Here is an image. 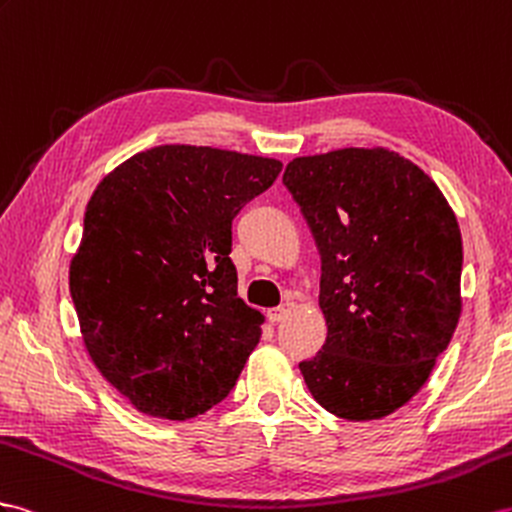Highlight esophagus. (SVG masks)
Wrapping results in <instances>:
<instances>
[{
	"label": "esophagus",
	"instance_id": "34e87169",
	"mask_svg": "<svg viewBox=\"0 0 512 512\" xmlns=\"http://www.w3.org/2000/svg\"><path fill=\"white\" fill-rule=\"evenodd\" d=\"M296 309V303L294 300H285L283 305H279L277 309H270L268 311V320L270 322H283L287 316H290V313Z\"/></svg>",
	"mask_w": 512,
	"mask_h": 512
}]
</instances>
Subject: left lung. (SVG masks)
<instances>
[{"instance_id":"obj_1","label":"left lung","mask_w":512,"mask_h":512,"mask_svg":"<svg viewBox=\"0 0 512 512\" xmlns=\"http://www.w3.org/2000/svg\"><path fill=\"white\" fill-rule=\"evenodd\" d=\"M283 183L318 244L329 326L298 368L329 413L387 417L428 381L461 318L456 216L422 168L383 147L296 157Z\"/></svg>"}]
</instances>
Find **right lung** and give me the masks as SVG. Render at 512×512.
<instances>
[{
  "label": "right lung",
  "mask_w": 512,
  "mask_h": 512,
  "mask_svg": "<svg viewBox=\"0 0 512 512\" xmlns=\"http://www.w3.org/2000/svg\"><path fill=\"white\" fill-rule=\"evenodd\" d=\"M283 164L162 144L90 196L69 287L90 359L144 415L190 419L225 400L264 316L238 298L231 222Z\"/></svg>",
  "instance_id": "1"
}]
</instances>
